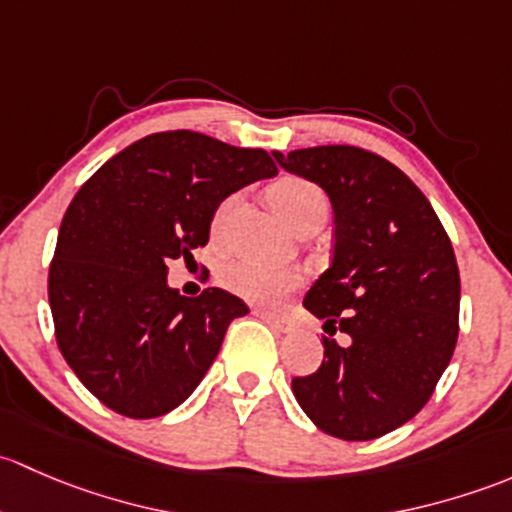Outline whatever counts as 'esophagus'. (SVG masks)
I'll use <instances>...</instances> for the list:
<instances>
[{
    "label": "esophagus",
    "mask_w": 512,
    "mask_h": 512,
    "mask_svg": "<svg viewBox=\"0 0 512 512\" xmlns=\"http://www.w3.org/2000/svg\"><path fill=\"white\" fill-rule=\"evenodd\" d=\"M256 318H261L263 323H268L273 330H278V333H291V330H293L291 320L283 318V315L268 313V310H256Z\"/></svg>",
    "instance_id": "34e87169"
}]
</instances>
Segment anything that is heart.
Here are the masks:
<instances>
[{
    "label": "heart",
    "instance_id": "obj_1",
    "mask_svg": "<svg viewBox=\"0 0 512 512\" xmlns=\"http://www.w3.org/2000/svg\"><path fill=\"white\" fill-rule=\"evenodd\" d=\"M268 199H271L273 209L278 217L286 221L291 229L300 226L308 219H325L328 214V197L323 189L310 179L298 175L278 177L268 187ZM236 194L226 197L219 204L217 212L212 217V234L219 236L224 229L226 217L234 209ZM221 283L229 288L231 293L241 295V298L251 300L256 305H278L283 298H288L293 291H298L303 283V273L291 266H266V263L256 261H231L221 268Z\"/></svg>",
    "mask_w": 512,
    "mask_h": 512
}]
</instances>
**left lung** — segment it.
<instances>
[{
  "label": "left lung",
  "mask_w": 512,
  "mask_h": 512,
  "mask_svg": "<svg viewBox=\"0 0 512 512\" xmlns=\"http://www.w3.org/2000/svg\"><path fill=\"white\" fill-rule=\"evenodd\" d=\"M273 157L330 197L333 263L303 305L352 340L323 337V365L293 377V394L325 434L379 439L421 412L451 362L461 305L451 239L421 189L374 152L320 145Z\"/></svg>",
  "instance_id": "1"
}]
</instances>
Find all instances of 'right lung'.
Here are the masks:
<instances>
[{
  "instance_id": "right-lung-1",
  "label": "right lung",
  "mask_w": 512,
  "mask_h": 512,
  "mask_svg": "<svg viewBox=\"0 0 512 512\" xmlns=\"http://www.w3.org/2000/svg\"><path fill=\"white\" fill-rule=\"evenodd\" d=\"M278 175L266 150L192 130L147 135L78 189L49 268V303L63 360L113 412L152 419L197 389L234 318L236 295L184 298L167 263L209 241L217 207Z\"/></svg>"
}]
</instances>
